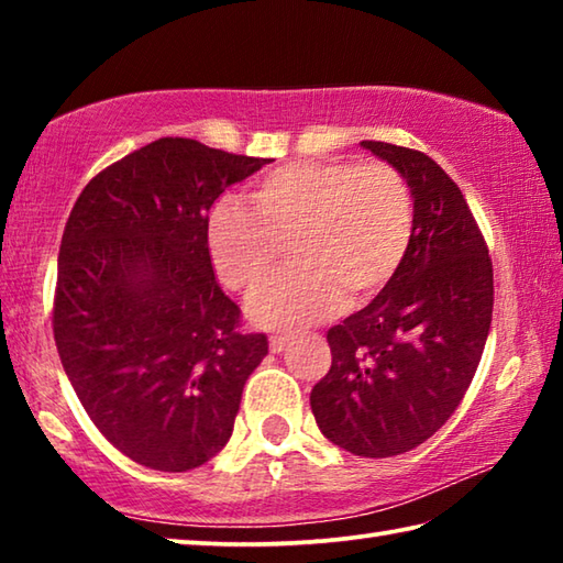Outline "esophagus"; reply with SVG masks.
<instances>
[{
	"instance_id": "obj_1",
	"label": "esophagus",
	"mask_w": 563,
	"mask_h": 563,
	"mask_svg": "<svg viewBox=\"0 0 563 563\" xmlns=\"http://www.w3.org/2000/svg\"><path fill=\"white\" fill-rule=\"evenodd\" d=\"M292 342V335H271V352H283Z\"/></svg>"
}]
</instances>
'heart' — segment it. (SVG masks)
<instances>
[{"label": "heart", "instance_id": "1", "mask_svg": "<svg viewBox=\"0 0 563 563\" xmlns=\"http://www.w3.org/2000/svg\"><path fill=\"white\" fill-rule=\"evenodd\" d=\"M247 203L223 201L208 218L218 278L255 295L288 258L283 275L253 302L271 328H300L345 302L362 308L383 292L412 243L415 203L407 180L385 161L300 158L273 168L247 190Z\"/></svg>", "mask_w": 563, "mask_h": 563}]
</instances>
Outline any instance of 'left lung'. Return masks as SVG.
<instances>
[{
    "mask_svg": "<svg viewBox=\"0 0 563 563\" xmlns=\"http://www.w3.org/2000/svg\"><path fill=\"white\" fill-rule=\"evenodd\" d=\"M362 146L412 190V243L393 283L328 330L332 365L310 407L332 444L379 460L427 442L460 407L487 345L494 271L462 190L430 156Z\"/></svg>",
    "mask_w": 563,
    "mask_h": 563,
    "instance_id": "obj_1",
    "label": "left lung"
}]
</instances>
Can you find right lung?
I'll return each instance as SVG.
<instances>
[{
  "instance_id": "obj_1",
  "label": "right lung",
  "mask_w": 563,
  "mask_h": 563,
  "mask_svg": "<svg viewBox=\"0 0 563 563\" xmlns=\"http://www.w3.org/2000/svg\"><path fill=\"white\" fill-rule=\"evenodd\" d=\"M265 164L158 139L99 170L66 221L56 350L97 430L148 470L188 472L221 452L268 355L208 253V208Z\"/></svg>"
}]
</instances>
